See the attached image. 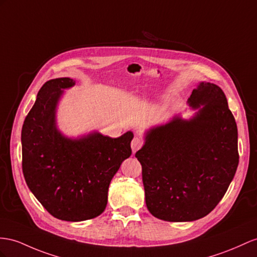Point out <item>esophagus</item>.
<instances>
[{
  "mask_svg": "<svg viewBox=\"0 0 257 257\" xmlns=\"http://www.w3.org/2000/svg\"><path fill=\"white\" fill-rule=\"evenodd\" d=\"M143 146V140L139 137H135L133 141H131V149H133V152L136 153L138 150H140Z\"/></svg>",
  "mask_w": 257,
  "mask_h": 257,
  "instance_id": "1",
  "label": "esophagus"
}]
</instances>
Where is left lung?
Here are the masks:
<instances>
[{"mask_svg": "<svg viewBox=\"0 0 257 257\" xmlns=\"http://www.w3.org/2000/svg\"><path fill=\"white\" fill-rule=\"evenodd\" d=\"M188 103L199 108L192 118L175 116L150 129L136 153L147 207L165 221H193L209 214L239 164L238 129L222 90L201 82Z\"/></svg>", "mask_w": 257, "mask_h": 257, "instance_id": "left-lung-1", "label": "left lung"}]
</instances>
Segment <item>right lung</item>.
Instances as JSON below:
<instances>
[{
	"mask_svg": "<svg viewBox=\"0 0 257 257\" xmlns=\"http://www.w3.org/2000/svg\"><path fill=\"white\" fill-rule=\"evenodd\" d=\"M70 78L45 82L22 129L23 173L30 191L57 219L82 221L101 215L110 180L131 155V131L110 138L91 133L69 139L56 127V106Z\"/></svg>",
	"mask_w": 257,
	"mask_h": 257,
	"instance_id": "add662e5",
	"label": "right lung"
}]
</instances>
